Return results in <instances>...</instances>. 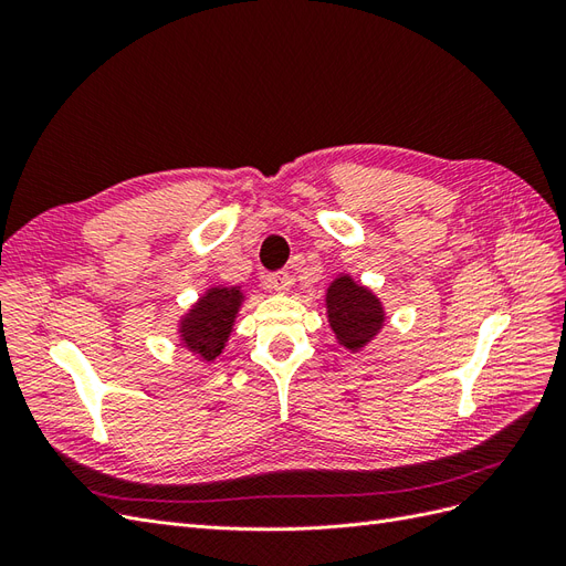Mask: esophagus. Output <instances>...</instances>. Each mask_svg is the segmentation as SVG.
Here are the masks:
<instances>
[{
  "mask_svg": "<svg viewBox=\"0 0 566 566\" xmlns=\"http://www.w3.org/2000/svg\"><path fill=\"white\" fill-rule=\"evenodd\" d=\"M266 285L271 290H276V293H287V290L293 287V276H290L287 271H273L266 276Z\"/></svg>",
  "mask_w": 566,
  "mask_h": 566,
  "instance_id": "1",
  "label": "esophagus"
}]
</instances>
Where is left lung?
<instances>
[{
  "label": "left lung",
  "mask_w": 566,
  "mask_h": 566,
  "mask_svg": "<svg viewBox=\"0 0 566 566\" xmlns=\"http://www.w3.org/2000/svg\"><path fill=\"white\" fill-rule=\"evenodd\" d=\"M328 318L339 345L356 352L370 342L382 328V304L370 290L354 283L349 276H339L328 287Z\"/></svg>",
  "instance_id": "obj_1"
}]
</instances>
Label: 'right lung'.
I'll return each mask as SVG.
<instances>
[{"mask_svg":"<svg viewBox=\"0 0 566 566\" xmlns=\"http://www.w3.org/2000/svg\"><path fill=\"white\" fill-rule=\"evenodd\" d=\"M241 290L212 287L193 310L181 321V339L188 349L202 358H217L224 349V342L233 328V318L241 306Z\"/></svg>","mask_w":566,"mask_h":566,"instance_id":"obj_1","label":"right lung"}]
</instances>
